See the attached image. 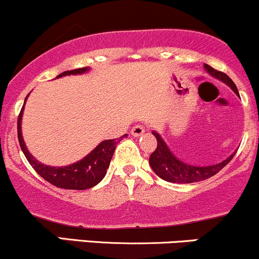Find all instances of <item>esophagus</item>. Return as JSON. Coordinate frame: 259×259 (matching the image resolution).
Segmentation results:
<instances>
[{"label": "esophagus", "mask_w": 259, "mask_h": 259, "mask_svg": "<svg viewBox=\"0 0 259 259\" xmlns=\"http://www.w3.org/2000/svg\"><path fill=\"white\" fill-rule=\"evenodd\" d=\"M145 133V127L143 125H135L134 127L132 129V135L135 136V138H139V136H141Z\"/></svg>", "instance_id": "esophagus-1"}]
</instances>
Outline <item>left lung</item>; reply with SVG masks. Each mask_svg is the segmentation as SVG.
I'll use <instances>...</instances> for the list:
<instances>
[{
  "label": "left lung",
  "instance_id": "1",
  "mask_svg": "<svg viewBox=\"0 0 259 259\" xmlns=\"http://www.w3.org/2000/svg\"><path fill=\"white\" fill-rule=\"evenodd\" d=\"M204 69H205L206 72L211 77L217 78L219 81L223 82V83H225L226 86L231 88L236 95L240 97L237 87H236L234 81L226 73L212 69L211 66H209L206 64H204ZM152 134L155 135L156 140H157V147H156L155 151L150 156L149 163L151 166L152 171L158 177L167 182H171V183L186 184L208 180V178L217 175L219 171H221L232 160V157H234L236 153V151L232 152L229 157H226L225 160L219 162V163L209 164V166H195V164L187 163V162L178 158L171 151L168 145L164 143V140L161 138V135L157 132H152Z\"/></svg>",
  "mask_w": 259,
  "mask_h": 259
}]
</instances>
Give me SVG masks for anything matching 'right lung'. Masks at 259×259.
Masks as SVG:
<instances>
[{"mask_svg":"<svg viewBox=\"0 0 259 259\" xmlns=\"http://www.w3.org/2000/svg\"><path fill=\"white\" fill-rule=\"evenodd\" d=\"M88 71H90V67L65 71V72L56 76V78L69 75H82V73H86ZM28 96L25 97L24 104L27 102ZM23 110L24 106L22 107V110L18 116V123H17V126H18V140L22 151H23L28 162L35 169L36 173L41 176L45 181L54 184L55 187H59V188L84 190L97 186L99 182L103 180L104 176H106L116 145L124 136H127L125 134L121 138H119L118 140L116 139H110V140L102 141L87 156H84L82 160L75 162V163L61 167L48 166V164L41 163V162L36 160L32 153L29 152V150L27 149V145H25L23 136H22V116H23Z\"/></svg>","mask_w":259,"mask_h":259,"instance_id":"obj_1","label":"right lung"}]
</instances>
